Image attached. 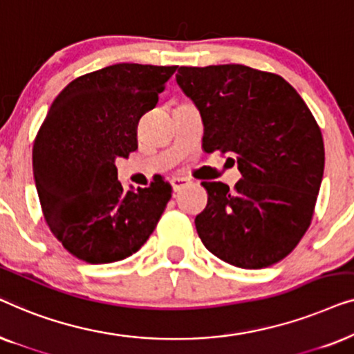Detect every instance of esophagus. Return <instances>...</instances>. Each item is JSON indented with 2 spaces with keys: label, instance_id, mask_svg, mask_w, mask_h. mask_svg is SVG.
<instances>
[{
  "label": "esophagus",
  "instance_id": "obj_1",
  "mask_svg": "<svg viewBox=\"0 0 354 354\" xmlns=\"http://www.w3.org/2000/svg\"><path fill=\"white\" fill-rule=\"evenodd\" d=\"M171 183H172L174 192H178V190H182V188L185 187V185H188V183H192V182H190V178H185V177H172Z\"/></svg>",
  "mask_w": 354,
  "mask_h": 354
}]
</instances>
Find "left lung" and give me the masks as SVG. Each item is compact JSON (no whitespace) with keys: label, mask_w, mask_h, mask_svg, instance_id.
<instances>
[{"label":"left lung","mask_w":354,"mask_h":354,"mask_svg":"<svg viewBox=\"0 0 354 354\" xmlns=\"http://www.w3.org/2000/svg\"><path fill=\"white\" fill-rule=\"evenodd\" d=\"M176 79L201 113L203 149L235 154L241 172L234 188L201 183L203 245L236 268L279 263L311 225L321 188L326 153L313 113L287 80L248 66H182Z\"/></svg>","instance_id":"obj_1"}]
</instances>
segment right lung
I'll list each match as a JSON object with an SVG mask.
<instances>
[{"mask_svg": "<svg viewBox=\"0 0 354 354\" xmlns=\"http://www.w3.org/2000/svg\"><path fill=\"white\" fill-rule=\"evenodd\" d=\"M177 66H108L72 80L53 101L35 142L33 177L51 234L90 264L129 258L156 229L172 196L159 176L124 192L118 158L138 148L137 127Z\"/></svg>", "mask_w": 354, "mask_h": 354, "instance_id": "right-lung-1", "label": "right lung"}]
</instances>
